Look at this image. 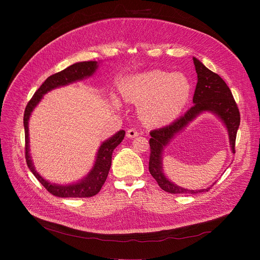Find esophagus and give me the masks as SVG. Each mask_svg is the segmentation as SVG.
Segmentation results:
<instances>
[{
    "instance_id": "34e87169",
    "label": "esophagus",
    "mask_w": 260,
    "mask_h": 260,
    "mask_svg": "<svg viewBox=\"0 0 260 260\" xmlns=\"http://www.w3.org/2000/svg\"><path fill=\"white\" fill-rule=\"evenodd\" d=\"M137 136H139V132H137V129L129 128V129L126 131V137L127 138H135V137H137Z\"/></svg>"
}]
</instances>
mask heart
Instances as JSON below:
<instances>
[{
	"label": "heart",
	"instance_id": "heart-1",
	"mask_svg": "<svg viewBox=\"0 0 260 260\" xmlns=\"http://www.w3.org/2000/svg\"><path fill=\"white\" fill-rule=\"evenodd\" d=\"M190 90V82L183 73L158 70L128 76L121 86L124 99L140 104V118L153 126L169 124L178 117Z\"/></svg>",
	"mask_w": 260,
	"mask_h": 260
}]
</instances>
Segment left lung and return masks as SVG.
<instances>
[{"mask_svg":"<svg viewBox=\"0 0 260 260\" xmlns=\"http://www.w3.org/2000/svg\"><path fill=\"white\" fill-rule=\"evenodd\" d=\"M195 70L197 73V85L194 92V105L179 119L172 124L154 129L151 133L149 146H151V156H149L148 170L159 186L171 194H198L209 192L210 187L203 189H187L170 181L163 174L162 169V154L163 149L174 139L175 136L186 127L196 117L204 112H210L219 117L226 127L229 134V141L232 153L235 154L236 135L240 124V114L237 104L233 98L225 82L221 77L210 71L198 59L193 58Z\"/></svg>","mask_w":260,"mask_h":260,"instance_id":"obj_1","label":"left lung"}]
</instances>
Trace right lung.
I'll list each match as a JSON object with an SVG mask.
<instances>
[{
    "mask_svg": "<svg viewBox=\"0 0 260 260\" xmlns=\"http://www.w3.org/2000/svg\"><path fill=\"white\" fill-rule=\"evenodd\" d=\"M99 63L97 61H87V62H78L71 66H68L62 72H59L54 75L48 77L44 83L40 86V88L35 92L32 98L27 104L24 112V129H25V158L27 162V167L29 168L31 173L35 175L36 178L40 181L50 194L57 197L62 198H86L97 195L102 185L104 184L107 175L112 166V155L114 149L124 139L125 132L119 131L113 137L105 140L100 145L95 161L92 169L87 174L86 177L80 180L77 183L60 185L56 183H51L44 179L35 169V166L31 160V156L29 154V134H28V121L31 115V112L35 107L39 104L43 95L60 86H64L67 84L74 83L76 81L83 80L84 78H88L94 74L97 71Z\"/></svg>",
    "mask_w": 260,
    "mask_h": 260,
    "instance_id": "add662e5",
    "label": "right lung"
}]
</instances>
